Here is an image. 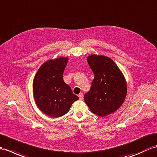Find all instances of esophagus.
<instances>
[{"label":"esophagus","mask_w":157,"mask_h":157,"mask_svg":"<svg viewBox=\"0 0 157 157\" xmlns=\"http://www.w3.org/2000/svg\"><path fill=\"white\" fill-rule=\"evenodd\" d=\"M83 94H80L79 95V99H80V100L83 99Z\"/></svg>","instance_id":"34e87169"}]
</instances>
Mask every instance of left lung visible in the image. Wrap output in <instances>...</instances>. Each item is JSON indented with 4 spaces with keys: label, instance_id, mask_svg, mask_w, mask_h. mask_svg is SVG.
I'll use <instances>...</instances> for the list:
<instances>
[{
    "label": "left lung",
    "instance_id": "obj_1",
    "mask_svg": "<svg viewBox=\"0 0 157 157\" xmlns=\"http://www.w3.org/2000/svg\"><path fill=\"white\" fill-rule=\"evenodd\" d=\"M87 62L94 74L84 101L92 113L105 117L121 106L127 95V83L122 72L111 58L91 55Z\"/></svg>",
    "mask_w": 157,
    "mask_h": 157
}]
</instances>
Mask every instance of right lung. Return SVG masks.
Listing matches in <instances>:
<instances>
[{"label":"right lung","mask_w":157,"mask_h":157,"mask_svg":"<svg viewBox=\"0 0 157 157\" xmlns=\"http://www.w3.org/2000/svg\"><path fill=\"white\" fill-rule=\"evenodd\" d=\"M67 58L48 60L40 66L33 81L35 102L44 114L59 117L66 114L71 104L79 99L64 82L63 73Z\"/></svg>","instance_id":"add662e5"}]
</instances>
